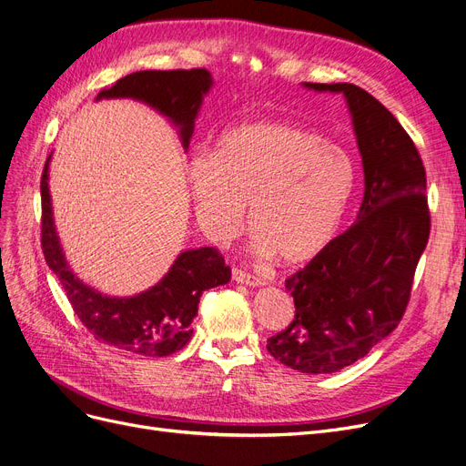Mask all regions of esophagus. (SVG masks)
<instances>
[{"label": "esophagus", "mask_w": 466, "mask_h": 466, "mask_svg": "<svg viewBox=\"0 0 466 466\" xmlns=\"http://www.w3.org/2000/svg\"><path fill=\"white\" fill-rule=\"evenodd\" d=\"M231 277H233L235 283L247 285V287H262V285H264L262 279H258V277H254V275H248V273L240 271V269H237V268L231 271Z\"/></svg>", "instance_id": "1"}]
</instances>
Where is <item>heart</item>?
Listing matches in <instances>:
<instances>
[{
	"label": "heart",
	"mask_w": 466,
	"mask_h": 466,
	"mask_svg": "<svg viewBox=\"0 0 466 466\" xmlns=\"http://www.w3.org/2000/svg\"><path fill=\"white\" fill-rule=\"evenodd\" d=\"M356 162L315 129L247 122L223 132L212 155H195L187 183L202 233L226 243L245 221L259 256L283 266L318 258L337 237L356 189Z\"/></svg>",
	"instance_id": "heart-1"
}]
</instances>
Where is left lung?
<instances>
[{
    "instance_id": "1",
    "label": "left lung",
    "mask_w": 466,
    "mask_h": 466,
    "mask_svg": "<svg viewBox=\"0 0 466 466\" xmlns=\"http://www.w3.org/2000/svg\"><path fill=\"white\" fill-rule=\"evenodd\" d=\"M346 99L363 164L356 223L285 281L294 319L268 351L308 375H330L365 358L401 321L431 235L426 172L411 137L365 89L302 84Z\"/></svg>"
}]
</instances>
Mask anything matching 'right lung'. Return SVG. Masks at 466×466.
<instances>
[{
  "mask_svg": "<svg viewBox=\"0 0 466 466\" xmlns=\"http://www.w3.org/2000/svg\"><path fill=\"white\" fill-rule=\"evenodd\" d=\"M212 74L193 70H139L103 89L101 99H134L155 108L177 127L185 151L189 148L195 120L207 93L212 89ZM49 162L42 174V248L49 269L59 277L74 313L96 340L137 353L145 358H164L181 350L193 337L191 323L197 318L200 294L228 285L231 269L223 264L216 248L202 247L177 254L172 268L157 285L134 296H108L86 285L66 262L53 218L49 193Z\"/></svg>",
  "mask_w": 466,
  "mask_h": 466,
  "instance_id": "add662e5",
  "label": "right lung"
}]
</instances>
